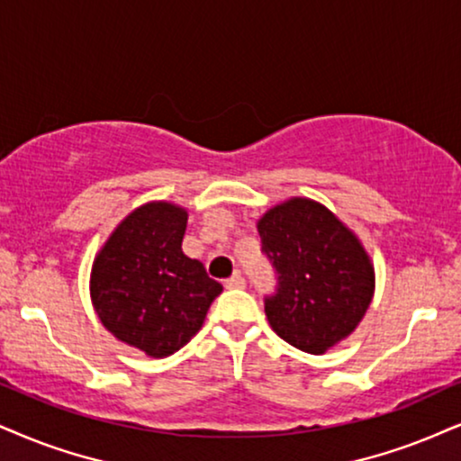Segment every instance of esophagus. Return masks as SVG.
Segmentation results:
<instances>
[{"mask_svg":"<svg viewBox=\"0 0 461 461\" xmlns=\"http://www.w3.org/2000/svg\"><path fill=\"white\" fill-rule=\"evenodd\" d=\"M224 286L226 288H246V280H243L241 274H235L224 282Z\"/></svg>","mask_w":461,"mask_h":461,"instance_id":"34e87169","label":"esophagus"}]
</instances>
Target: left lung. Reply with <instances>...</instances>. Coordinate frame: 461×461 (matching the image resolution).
I'll use <instances>...</instances> for the list:
<instances>
[{
	"label": "left lung",
	"mask_w": 461,
	"mask_h": 461,
	"mask_svg": "<svg viewBox=\"0 0 461 461\" xmlns=\"http://www.w3.org/2000/svg\"><path fill=\"white\" fill-rule=\"evenodd\" d=\"M263 252L274 260L277 293L267 321L284 342L322 355L359 327L376 276L359 237L325 204L293 196L260 215Z\"/></svg>",
	"instance_id": "obj_1"
}]
</instances>
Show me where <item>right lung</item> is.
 Segmentation results:
<instances>
[{
    "label": "right lung",
    "instance_id": "right-lung-1",
    "mask_svg": "<svg viewBox=\"0 0 461 461\" xmlns=\"http://www.w3.org/2000/svg\"><path fill=\"white\" fill-rule=\"evenodd\" d=\"M185 224L181 204H140L119 221L92 265L89 294L100 322L153 359L184 348L221 293L201 260L181 249Z\"/></svg>",
    "mask_w": 461,
    "mask_h": 461
}]
</instances>
